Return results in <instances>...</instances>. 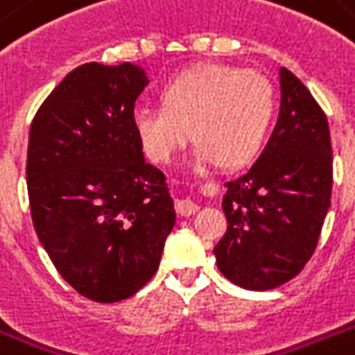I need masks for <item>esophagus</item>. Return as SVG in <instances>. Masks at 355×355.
Instances as JSON below:
<instances>
[{
	"label": "esophagus",
	"instance_id": "esophagus-1",
	"mask_svg": "<svg viewBox=\"0 0 355 355\" xmlns=\"http://www.w3.org/2000/svg\"><path fill=\"white\" fill-rule=\"evenodd\" d=\"M175 210H177V214H180V216L189 217V216H193V214H197V211H199V206L195 205L191 199H180V200H177V205H175Z\"/></svg>",
	"mask_w": 355,
	"mask_h": 355
}]
</instances>
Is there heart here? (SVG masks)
Segmentation results:
<instances>
[{
    "instance_id": "1",
    "label": "heart",
    "mask_w": 355,
    "mask_h": 355,
    "mask_svg": "<svg viewBox=\"0 0 355 355\" xmlns=\"http://www.w3.org/2000/svg\"><path fill=\"white\" fill-rule=\"evenodd\" d=\"M160 107L138 105L132 127L150 160L169 162L189 139L199 166L237 167L263 147L275 119L270 80L252 69L200 64L162 86Z\"/></svg>"
}]
</instances>
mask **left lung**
Returning <instances> with one entry per match:
<instances>
[{"mask_svg":"<svg viewBox=\"0 0 355 355\" xmlns=\"http://www.w3.org/2000/svg\"><path fill=\"white\" fill-rule=\"evenodd\" d=\"M280 86V118L263 153L227 182L228 228L214 248L223 275L252 291L275 289L304 269L330 208L334 158L326 114L286 68Z\"/></svg>","mask_w":355,"mask_h":355,"instance_id":"1","label":"left lung"}]
</instances>
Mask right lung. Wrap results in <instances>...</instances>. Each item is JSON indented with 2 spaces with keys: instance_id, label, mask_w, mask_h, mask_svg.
I'll return each mask as SVG.
<instances>
[{
  "instance_id": "right-lung-1",
  "label": "right lung",
  "mask_w": 355,
  "mask_h": 355,
  "mask_svg": "<svg viewBox=\"0 0 355 355\" xmlns=\"http://www.w3.org/2000/svg\"><path fill=\"white\" fill-rule=\"evenodd\" d=\"M147 83L134 64H83L31 123L25 173L36 236L58 275L94 302L138 293L175 227L166 177L145 162L132 127Z\"/></svg>"
}]
</instances>
